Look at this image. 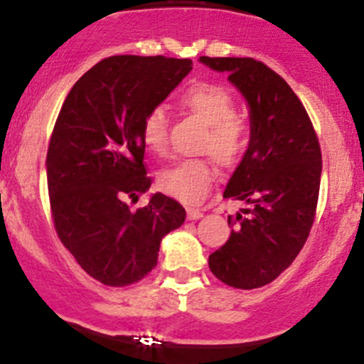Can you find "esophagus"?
<instances>
[{
  "label": "esophagus",
  "instance_id": "34e87169",
  "mask_svg": "<svg viewBox=\"0 0 364 364\" xmlns=\"http://www.w3.org/2000/svg\"><path fill=\"white\" fill-rule=\"evenodd\" d=\"M186 217H188V220H199L203 217V211L196 210V208H188L186 210Z\"/></svg>",
  "mask_w": 364,
  "mask_h": 364
}]
</instances>
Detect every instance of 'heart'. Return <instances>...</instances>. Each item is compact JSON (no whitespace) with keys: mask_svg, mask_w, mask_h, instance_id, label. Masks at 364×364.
Masks as SVG:
<instances>
[{"mask_svg":"<svg viewBox=\"0 0 364 364\" xmlns=\"http://www.w3.org/2000/svg\"><path fill=\"white\" fill-rule=\"evenodd\" d=\"M186 112L208 126L200 149L210 153L222 167H232L249 147V122L236 114L235 97L215 83H196L181 96ZM142 142L151 153L164 154L168 147V115L156 107L144 117ZM215 168L204 158H188L158 174V188L185 204H199L208 196Z\"/></svg>","mask_w":364,"mask_h":364,"instance_id":"1","label":"heart"}]
</instances>
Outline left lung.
<instances>
[{"label": "left lung", "mask_w": 364, "mask_h": 364, "mask_svg": "<svg viewBox=\"0 0 364 364\" xmlns=\"http://www.w3.org/2000/svg\"><path fill=\"white\" fill-rule=\"evenodd\" d=\"M199 60L228 73L250 110L249 147L224 192L250 210L229 215L231 236L208 264L228 287L252 290L276 279L304 247L318 203L322 151L304 105L270 67L254 58Z\"/></svg>", "instance_id": "8db88e82"}]
</instances>
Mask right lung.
Masks as SVG:
<instances>
[{"label":"right lung","instance_id":"obj_1","mask_svg":"<svg viewBox=\"0 0 364 364\" xmlns=\"http://www.w3.org/2000/svg\"><path fill=\"white\" fill-rule=\"evenodd\" d=\"M192 70V60L117 55L101 60L67 94L46 158L60 242L107 287L139 283L158 263L161 238L185 222L178 200L153 193L144 165V117Z\"/></svg>","mask_w":364,"mask_h":364}]
</instances>
